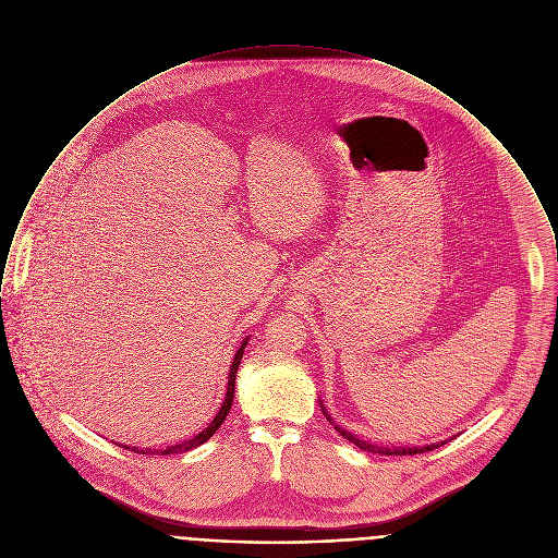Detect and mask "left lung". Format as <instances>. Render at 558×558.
I'll use <instances>...</instances> for the list:
<instances>
[{
  "label": "left lung",
  "mask_w": 558,
  "mask_h": 558,
  "mask_svg": "<svg viewBox=\"0 0 558 558\" xmlns=\"http://www.w3.org/2000/svg\"><path fill=\"white\" fill-rule=\"evenodd\" d=\"M330 418V416H328ZM338 429V434L344 438V440H349V442H353V445L357 446V448H362V450H371V452H379V454H421V452H427V450H434V448H438V445H427L423 446V448H381V446L368 445V442H364V440H357L353 434H349V432H344V429H340V427H336Z\"/></svg>",
  "instance_id": "8db88e82"
}]
</instances>
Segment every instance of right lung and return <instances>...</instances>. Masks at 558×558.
I'll return each mask as SVG.
<instances>
[{"instance_id": "obj_1", "label": "right lung", "mask_w": 558, "mask_h": 558, "mask_svg": "<svg viewBox=\"0 0 558 558\" xmlns=\"http://www.w3.org/2000/svg\"><path fill=\"white\" fill-rule=\"evenodd\" d=\"M243 349H245V340L241 342V347H239V351H236V355H234V360H232V366H230V373H228V390H226V399H223L222 408H220V412L216 414V418H214V423L205 429V432H201L196 438H192V440H187V442H183V445L177 446H168V448H163L161 450V454H172V452H183V450H190V448H196V446L203 445V442H207L220 427H222L223 421H226V416H228V410H230V405H232V397H234V377H236V366H239V362H241V357H243ZM129 448V446H126ZM135 452H142V454H146V452H150V454H155L153 450H144V448H133Z\"/></svg>"}]
</instances>
